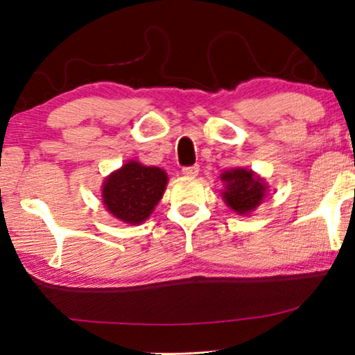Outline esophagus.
I'll return each mask as SVG.
<instances>
[{
  "instance_id": "esophagus-1",
  "label": "esophagus",
  "mask_w": 355,
  "mask_h": 355,
  "mask_svg": "<svg viewBox=\"0 0 355 355\" xmlns=\"http://www.w3.org/2000/svg\"><path fill=\"white\" fill-rule=\"evenodd\" d=\"M198 171H200V168H198V164H193V166H186L182 168V174L186 178H197L198 176Z\"/></svg>"
}]
</instances>
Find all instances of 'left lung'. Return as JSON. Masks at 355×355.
Instances as JSON below:
<instances>
[{"mask_svg":"<svg viewBox=\"0 0 355 355\" xmlns=\"http://www.w3.org/2000/svg\"><path fill=\"white\" fill-rule=\"evenodd\" d=\"M220 178L225 182V191L221 192L223 200L237 215H250L263 202L268 192L265 179L252 169H227Z\"/></svg>","mask_w":355,"mask_h":355,"instance_id":"8db88e82","label":"left lung"}]
</instances>
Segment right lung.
Here are the masks:
<instances>
[{"instance_id": "right-lung-1", "label": "right lung", "mask_w": 355, "mask_h": 355, "mask_svg": "<svg viewBox=\"0 0 355 355\" xmlns=\"http://www.w3.org/2000/svg\"><path fill=\"white\" fill-rule=\"evenodd\" d=\"M168 174L158 166L129 159L105 179L101 200L106 211L128 225H140L162 200Z\"/></svg>"}]
</instances>
